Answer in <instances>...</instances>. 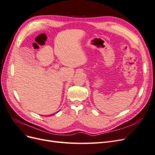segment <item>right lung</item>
Wrapping results in <instances>:
<instances>
[{
    "label": "right lung",
    "mask_w": 155,
    "mask_h": 155,
    "mask_svg": "<svg viewBox=\"0 0 155 155\" xmlns=\"http://www.w3.org/2000/svg\"><path fill=\"white\" fill-rule=\"evenodd\" d=\"M54 114H53L52 115H54ZM50 116H51V114H50Z\"/></svg>",
    "instance_id": "right-lung-1"
}]
</instances>
